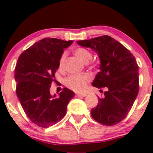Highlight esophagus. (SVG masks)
<instances>
[{"label": "esophagus", "instance_id": "esophagus-1", "mask_svg": "<svg viewBox=\"0 0 153 153\" xmlns=\"http://www.w3.org/2000/svg\"><path fill=\"white\" fill-rule=\"evenodd\" d=\"M76 96H78V97H85V96H87V94H77Z\"/></svg>", "mask_w": 153, "mask_h": 153}]
</instances>
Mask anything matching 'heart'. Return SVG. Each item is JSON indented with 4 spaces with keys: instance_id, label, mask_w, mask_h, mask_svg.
Segmentation results:
<instances>
[{
    "instance_id": "1",
    "label": "heart",
    "mask_w": 153,
    "mask_h": 153,
    "mask_svg": "<svg viewBox=\"0 0 153 153\" xmlns=\"http://www.w3.org/2000/svg\"><path fill=\"white\" fill-rule=\"evenodd\" d=\"M77 57H78L82 62L87 63L92 57V54L87 49L83 47H78L73 51ZM66 53L62 54L59 59V68L62 70L64 68L65 63ZM91 80V76L86 73L71 75L65 79V84L68 88L76 92H84L87 88V85Z\"/></svg>"
}]
</instances>
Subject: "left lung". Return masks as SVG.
Here are the masks:
<instances>
[{
    "instance_id": "obj_1",
    "label": "left lung",
    "mask_w": 153,
    "mask_h": 153,
    "mask_svg": "<svg viewBox=\"0 0 153 153\" xmlns=\"http://www.w3.org/2000/svg\"><path fill=\"white\" fill-rule=\"evenodd\" d=\"M99 56L101 64L92 85L106 88L104 97L91 111L92 118L103 125L118 124L127 117L139 92L138 65L134 56L108 35L78 42Z\"/></svg>"
}]
</instances>
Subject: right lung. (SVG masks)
Wrapping results in <instances>:
<instances>
[{"mask_svg":"<svg viewBox=\"0 0 153 153\" xmlns=\"http://www.w3.org/2000/svg\"><path fill=\"white\" fill-rule=\"evenodd\" d=\"M73 42L45 38L19 56L14 75L16 95L26 116L38 127L47 128L59 122L75 96V93L67 88L59 93V97L50 92L63 50Z\"/></svg>","mask_w":153,"mask_h":153,"instance_id":"1","label":"right lung"}]
</instances>
